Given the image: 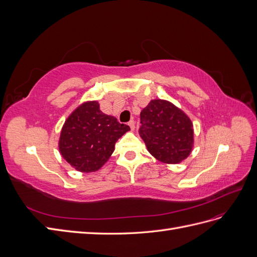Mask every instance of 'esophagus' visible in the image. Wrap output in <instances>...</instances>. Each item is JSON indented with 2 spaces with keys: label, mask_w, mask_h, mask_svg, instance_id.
<instances>
[{
  "label": "esophagus",
  "mask_w": 257,
  "mask_h": 257,
  "mask_svg": "<svg viewBox=\"0 0 257 257\" xmlns=\"http://www.w3.org/2000/svg\"><path fill=\"white\" fill-rule=\"evenodd\" d=\"M128 125H130V127H131L132 131H134V130H135V121H134V120H131V121L128 122Z\"/></svg>",
  "instance_id": "obj_1"
}]
</instances>
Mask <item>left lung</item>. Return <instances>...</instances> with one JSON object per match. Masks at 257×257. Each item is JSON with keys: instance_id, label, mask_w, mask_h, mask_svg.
Segmentation results:
<instances>
[{"instance_id": "obj_1", "label": "left lung", "mask_w": 257, "mask_h": 257, "mask_svg": "<svg viewBox=\"0 0 257 257\" xmlns=\"http://www.w3.org/2000/svg\"><path fill=\"white\" fill-rule=\"evenodd\" d=\"M138 133L154 158L176 164L189 157L193 147V124L183 111L167 100H151L141 112Z\"/></svg>"}]
</instances>
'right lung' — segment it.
<instances>
[{
  "label": "right lung",
  "mask_w": 257,
  "mask_h": 257,
  "mask_svg": "<svg viewBox=\"0 0 257 257\" xmlns=\"http://www.w3.org/2000/svg\"><path fill=\"white\" fill-rule=\"evenodd\" d=\"M130 130L114 116L100 111L97 102L84 103L65 121L59 149L77 170L95 172L110 158L116 141Z\"/></svg>",
  "instance_id": "add662e5"
}]
</instances>
